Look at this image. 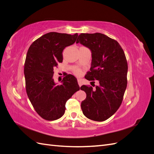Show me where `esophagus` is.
I'll list each match as a JSON object with an SVG mask.
<instances>
[{
  "label": "esophagus",
  "mask_w": 154,
  "mask_h": 154,
  "mask_svg": "<svg viewBox=\"0 0 154 154\" xmlns=\"http://www.w3.org/2000/svg\"><path fill=\"white\" fill-rule=\"evenodd\" d=\"M78 85L80 87H81L82 85V80H80V79H78Z\"/></svg>",
  "instance_id": "1"
}]
</instances>
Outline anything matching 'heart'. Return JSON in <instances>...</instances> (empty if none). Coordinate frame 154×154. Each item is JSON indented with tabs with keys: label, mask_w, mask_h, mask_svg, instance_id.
Returning a JSON list of instances; mask_svg holds the SVG:
<instances>
[{
	"label": "heart",
	"mask_w": 154,
	"mask_h": 154,
	"mask_svg": "<svg viewBox=\"0 0 154 154\" xmlns=\"http://www.w3.org/2000/svg\"><path fill=\"white\" fill-rule=\"evenodd\" d=\"M74 74H76V75H79V74H80L81 71H80V69H74Z\"/></svg>",
	"instance_id": "heart-1"
}]
</instances>
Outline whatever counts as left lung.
I'll use <instances>...</instances> for the list:
<instances>
[{
  "label": "left lung",
  "instance_id": "8db88e82",
  "mask_svg": "<svg viewBox=\"0 0 154 154\" xmlns=\"http://www.w3.org/2000/svg\"><path fill=\"white\" fill-rule=\"evenodd\" d=\"M76 43L89 49L92 53L91 71L85 78L97 80L96 90L82 85L87 94L81 103L83 114L96 122H103L118 110L122 103L127 85L128 64L123 49L117 41L106 35L96 32L82 33Z\"/></svg>",
  "mask_w": 154,
  "mask_h": 154
}]
</instances>
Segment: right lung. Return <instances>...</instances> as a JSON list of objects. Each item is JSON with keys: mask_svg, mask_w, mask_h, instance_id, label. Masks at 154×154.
Here are the masks:
<instances>
[{"mask_svg": "<svg viewBox=\"0 0 154 154\" xmlns=\"http://www.w3.org/2000/svg\"><path fill=\"white\" fill-rule=\"evenodd\" d=\"M73 35L50 32L30 45L24 64L27 96L38 114L44 119L60 118L66 110L67 101L80 90L77 79L65 74L61 84L54 82V69L62 62L63 49L75 42Z\"/></svg>", "mask_w": 154, "mask_h": 154, "instance_id": "1", "label": "right lung"}]
</instances>
